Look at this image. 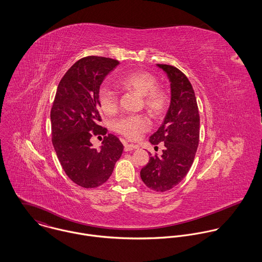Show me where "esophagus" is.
Wrapping results in <instances>:
<instances>
[{
  "mask_svg": "<svg viewBox=\"0 0 262 262\" xmlns=\"http://www.w3.org/2000/svg\"><path fill=\"white\" fill-rule=\"evenodd\" d=\"M136 148H138V146L133 145V144H125V146H124L125 151H132V150L136 149Z\"/></svg>",
  "mask_w": 262,
  "mask_h": 262,
  "instance_id": "obj_1",
  "label": "esophagus"
}]
</instances>
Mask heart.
<instances>
[{
    "instance_id": "1",
    "label": "heart",
    "mask_w": 262,
    "mask_h": 262,
    "mask_svg": "<svg viewBox=\"0 0 262 262\" xmlns=\"http://www.w3.org/2000/svg\"><path fill=\"white\" fill-rule=\"evenodd\" d=\"M119 85L132 91L142 97L143 105L147 111L158 117L166 110L168 99L165 92L157 88V79L154 75L145 71L132 72L123 75L118 80ZM98 100L102 111L112 115L118 109V95L108 85L100 88ZM150 128L149 120L144 116H129L120 119L115 123V130L130 140H136Z\"/></svg>"
}]
</instances>
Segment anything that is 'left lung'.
I'll return each mask as SVG.
<instances>
[{
    "label": "left lung",
    "mask_w": 262,
    "mask_h": 262,
    "mask_svg": "<svg viewBox=\"0 0 262 262\" xmlns=\"http://www.w3.org/2000/svg\"><path fill=\"white\" fill-rule=\"evenodd\" d=\"M170 81V105L163 123L150 136L151 144L164 143L161 156H151L141 169L143 183L155 191H166L187 176L198 149L200 115L193 89L179 69L157 64ZM151 155V154H150Z\"/></svg>",
    "instance_id": "obj_1"
}]
</instances>
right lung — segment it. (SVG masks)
I'll list each match as a JSON object with an SVG mask.
<instances>
[{
	"instance_id": "1",
	"label": "right lung",
	"mask_w": 262,
	"mask_h": 262,
	"mask_svg": "<svg viewBox=\"0 0 262 262\" xmlns=\"http://www.w3.org/2000/svg\"><path fill=\"white\" fill-rule=\"evenodd\" d=\"M118 64L112 58L83 57L57 86L50 112L52 143L64 172L79 187L93 188L106 183L124 149L113 134L104 137L100 148H94L90 141L93 134H106L98 124L102 121L98 93Z\"/></svg>"
}]
</instances>
